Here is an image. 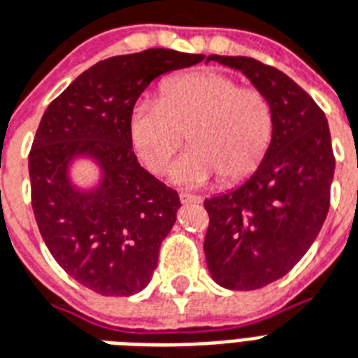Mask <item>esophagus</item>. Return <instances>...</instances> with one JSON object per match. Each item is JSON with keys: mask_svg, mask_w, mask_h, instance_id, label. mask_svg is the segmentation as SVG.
Listing matches in <instances>:
<instances>
[{"mask_svg": "<svg viewBox=\"0 0 358 358\" xmlns=\"http://www.w3.org/2000/svg\"><path fill=\"white\" fill-rule=\"evenodd\" d=\"M180 201L184 203V205H192V203H201V197L199 195H192V193H186V192H182L180 193Z\"/></svg>", "mask_w": 358, "mask_h": 358, "instance_id": "esophagus-1", "label": "esophagus"}]
</instances>
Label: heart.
I'll list each match as a JSON object with an SVG mask.
<instances>
[{"label": "heart", "instance_id": "b5f03b06", "mask_svg": "<svg viewBox=\"0 0 358 358\" xmlns=\"http://www.w3.org/2000/svg\"><path fill=\"white\" fill-rule=\"evenodd\" d=\"M273 108L264 92L218 71H192L161 85L159 100H142L129 115V140L150 172L161 174L186 142L192 150L171 171L182 186L250 176L273 138Z\"/></svg>", "mask_w": 358, "mask_h": 358}]
</instances>
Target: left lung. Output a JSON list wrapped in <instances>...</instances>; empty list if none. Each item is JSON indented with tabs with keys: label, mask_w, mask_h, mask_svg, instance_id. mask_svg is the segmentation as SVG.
Listing matches in <instances>:
<instances>
[{
	"label": "left lung",
	"mask_w": 358,
	"mask_h": 358,
	"mask_svg": "<svg viewBox=\"0 0 358 358\" xmlns=\"http://www.w3.org/2000/svg\"><path fill=\"white\" fill-rule=\"evenodd\" d=\"M239 70L273 108V138L245 184L205 201V256L220 287L256 290L287 275L313 245L330 208L336 159L324 112L300 85L248 57L210 55Z\"/></svg>",
	"instance_id": "1"
}]
</instances>
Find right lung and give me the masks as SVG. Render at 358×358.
<instances>
[{
  "label": "right lung",
  "mask_w": 358,
  "mask_h": 358,
  "mask_svg": "<svg viewBox=\"0 0 358 358\" xmlns=\"http://www.w3.org/2000/svg\"><path fill=\"white\" fill-rule=\"evenodd\" d=\"M203 58L172 49L106 58L41 117L28 157L39 233L58 266L102 296H131L148 287L180 208L178 193L140 166L129 115L153 79ZM78 157L101 166L96 188L71 184L67 171Z\"/></svg>",
  "instance_id": "1"
}]
</instances>
